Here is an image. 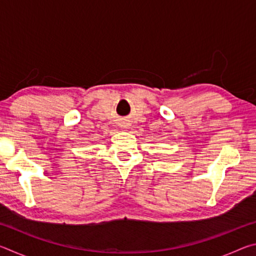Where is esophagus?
I'll use <instances>...</instances> for the list:
<instances>
[{"instance_id":"obj_1","label":"esophagus","mask_w":256,"mask_h":256,"mask_svg":"<svg viewBox=\"0 0 256 256\" xmlns=\"http://www.w3.org/2000/svg\"><path fill=\"white\" fill-rule=\"evenodd\" d=\"M124 128H125V126H124Z\"/></svg>"}]
</instances>
